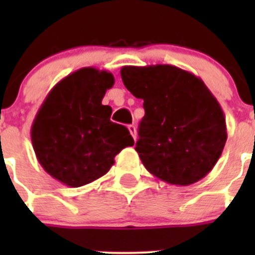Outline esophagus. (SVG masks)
<instances>
[{"label": "esophagus", "mask_w": 255, "mask_h": 255, "mask_svg": "<svg viewBox=\"0 0 255 255\" xmlns=\"http://www.w3.org/2000/svg\"><path fill=\"white\" fill-rule=\"evenodd\" d=\"M128 129H129L130 134H131V136L134 138V140L136 139V128H135L134 125H129L128 126Z\"/></svg>", "instance_id": "34e87169"}]
</instances>
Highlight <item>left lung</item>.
Wrapping results in <instances>:
<instances>
[{"mask_svg": "<svg viewBox=\"0 0 255 255\" xmlns=\"http://www.w3.org/2000/svg\"><path fill=\"white\" fill-rule=\"evenodd\" d=\"M126 89L144 101L135 150L153 176L186 186L215 167L227 140L226 119L203 80L172 65L124 66Z\"/></svg>", "mask_w": 255, "mask_h": 255, "instance_id": "obj_1", "label": "left lung"}]
</instances>
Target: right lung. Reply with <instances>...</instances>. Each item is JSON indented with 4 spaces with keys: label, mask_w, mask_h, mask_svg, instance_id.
<instances>
[{
    "label": "right lung",
    "mask_w": 255,
    "mask_h": 255,
    "mask_svg": "<svg viewBox=\"0 0 255 255\" xmlns=\"http://www.w3.org/2000/svg\"><path fill=\"white\" fill-rule=\"evenodd\" d=\"M115 78L106 70L83 67L52 88L31 124L38 162L53 179L71 188L100 179L124 148L134 145L129 130L110 120L102 105Z\"/></svg>",
    "instance_id": "right-lung-1"
}]
</instances>
